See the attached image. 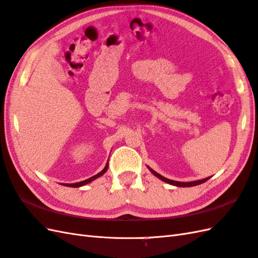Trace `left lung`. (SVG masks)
I'll return each instance as SVG.
<instances>
[{
    "instance_id": "8db88e82",
    "label": "left lung",
    "mask_w": 258,
    "mask_h": 258,
    "mask_svg": "<svg viewBox=\"0 0 258 258\" xmlns=\"http://www.w3.org/2000/svg\"><path fill=\"white\" fill-rule=\"evenodd\" d=\"M149 168V167H148ZM150 172L153 173L154 175H156L158 179H160L161 181L166 182V183H169L171 184V185H175V186H180V187H190V186H195V185H200V184H203L206 182L209 177H206V179H203V180H198V181H193V182H177V181H173V180H169L167 179V177H164L162 175H160L159 173H157L156 171H154L153 169H150Z\"/></svg>"
}]
</instances>
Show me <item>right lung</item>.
I'll use <instances>...</instances> for the list:
<instances>
[{
  "instance_id": "1",
  "label": "right lung",
  "mask_w": 258,
  "mask_h": 258,
  "mask_svg": "<svg viewBox=\"0 0 258 258\" xmlns=\"http://www.w3.org/2000/svg\"><path fill=\"white\" fill-rule=\"evenodd\" d=\"M108 167H109V163L107 162V164H105V167H104V169L101 171V172H99L98 174H96V175H94V176L89 177V179L85 180V181H82V182H77V183H72V184H63V185H65V186H70V187H81V186H83V185H86V184H88V183L92 182V181H94V180L98 179V177H100L102 174H104L105 172H107Z\"/></svg>"
}]
</instances>
